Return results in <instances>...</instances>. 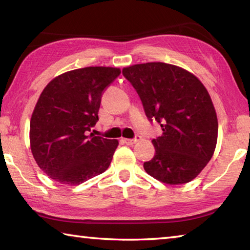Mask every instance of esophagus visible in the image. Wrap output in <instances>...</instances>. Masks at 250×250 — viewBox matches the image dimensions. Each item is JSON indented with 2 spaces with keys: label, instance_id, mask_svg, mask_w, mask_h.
I'll list each match as a JSON object with an SVG mask.
<instances>
[{
  "label": "esophagus",
  "instance_id": "34e87169",
  "mask_svg": "<svg viewBox=\"0 0 250 250\" xmlns=\"http://www.w3.org/2000/svg\"><path fill=\"white\" fill-rule=\"evenodd\" d=\"M140 140H141V137H140V135H137V137H135L134 139H124V142L125 144H128V145H133L134 143L139 142Z\"/></svg>",
  "mask_w": 250,
  "mask_h": 250
}]
</instances>
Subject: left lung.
I'll return each instance as SVG.
<instances>
[{
	"instance_id": "obj_1",
	"label": "left lung",
	"mask_w": 250,
	"mask_h": 250,
	"mask_svg": "<svg viewBox=\"0 0 250 250\" xmlns=\"http://www.w3.org/2000/svg\"><path fill=\"white\" fill-rule=\"evenodd\" d=\"M143 104L147 119L161 125L153 139L155 155L143 167L168 185L191 181L207 166L217 140V118L210 95L190 72L163 62L122 70Z\"/></svg>"
}]
</instances>
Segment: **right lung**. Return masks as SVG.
<instances>
[{
  "label": "right lung",
  "instance_id": "add662e5",
  "mask_svg": "<svg viewBox=\"0 0 250 250\" xmlns=\"http://www.w3.org/2000/svg\"><path fill=\"white\" fill-rule=\"evenodd\" d=\"M120 73L117 67H83L59 75L42 90L30 120V147L54 181L81 185L109 167L119 143L90 132L103 92Z\"/></svg>",
  "mask_w": 250,
  "mask_h": 250
}]
</instances>
